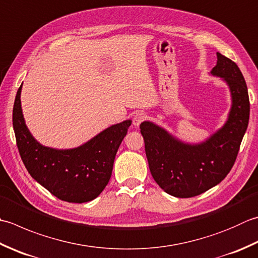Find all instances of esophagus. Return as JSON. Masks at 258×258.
Masks as SVG:
<instances>
[{
    "label": "esophagus",
    "instance_id": "obj_1",
    "mask_svg": "<svg viewBox=\"0 0 258 258\" xmlns=\"http://www.w3.org/2000/svg\"><path fill=\"white\" fill-rule=\"evenodd\" d=\"M145 118H146L145 114L138 113L136 115H134V117H133V125L134 126H140V124L142 123Z\"/></svg>",
    "mask_w": 258,
    "mask_h": 258
}]
</instances>
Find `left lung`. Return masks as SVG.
I'll use <instances>...</instances> for the list:
<instances>
[{
    "mask_svg": "<svg viewBox=\"0 0 258 258\" xmlns=\"http://www.w3.org/2000/svg\"><path fill=\"white\" fill-rule=\"evenodd\" d=\"M210 74L228 85L231 107L223 127L204 142L184 143L149 120L140 125L151 174L161 189L178 198L204 194L226 178L248 126V90L238 66L217 52Z\"/></svg>",
    "mask_w": 258,
    "mask_h": 258,
    "instance_id": "left-lung-1",
    "label": "left lung"
}]
</instances>
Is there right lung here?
I'll return each mask as SVG.
<instances>
[{
  "instance_id": "1",
  "label": "right lung",
  "mask_w": 258,
  "mask_h": 258,
  "mask_svg": "<svg viewBox=\"0 0 258 258\" xmlns=\"http://www.w3.org/2000/svg\"><path fill=\"white\" fill-rule=\"evenodd\" d=\"M21 89L22 85L15 96L12 119L19 152L30 175L67 203L83 204L97 198L108 183L115 155L132 120L109 126L78 148H48L40 144L25 125Z\"/></svg>"
}]
</instances>
